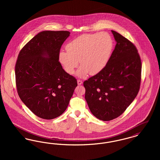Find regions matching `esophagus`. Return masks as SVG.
I'll use <instances>...</instances> for the list:
<instances>
[{"label":"esophagus","instance_id":"1","mask_svg":"<svg viewBox=\"0 0 160 160\" xmlns=\"http://www.w3.org/2000/svg\"><path fill=\"white\" fill-rule=\"evenodd\" d=\"M77 83H78V85H81V84H83V82L80 80H77Z\"/></svg>","mask_w":160,"mask_h":160}]
</instances>
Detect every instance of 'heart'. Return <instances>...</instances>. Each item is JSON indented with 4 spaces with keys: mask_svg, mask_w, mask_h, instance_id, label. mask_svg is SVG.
I'll return each instance as SVG.
<instances>
[{
    "mask_svg": "<svg viewBox=\"0 0 160 160\" xmlns=\"http://www.w3.org/2000/svg\"><path fill=\"white\" fill-rule=\"evenodd\" d=\"M113 48L112 39L106 33L83 34L71 41L67 52L61 51L59 59L65 71L73 74L80 62L77 71L80 77L96 75L106 67Z\"/></svg>",
    "mask_w": 160,
    "mask_h": 160,
    "instance_id": "obj_1",
    "label": "heart"
}]
</instances>
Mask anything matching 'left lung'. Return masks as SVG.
<instances>
[{
	"mask_svg": "<svg viewBox=\"0 0 160 160\" xmlns=\"http://www.w3.org/2000/svg\"><path fill=\"white\" fill-rule=\"evenodd\" d=\"M112 32L116 44L106 67L83 83L92 113L104 121L125 111L136 97L141 81L142 62L136 46L120 33Z\"/></svg>",
	"mask_w": 160,
	"mask_h": 160,
	"instance_id": "obj_1",
	"label": "left lung"
}]
</instances>
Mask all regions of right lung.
I'll return each instance as SVG.
<instances>
[{"label": "right lung", "instance_id": "1", "mask_svg": "<svg viewBox=\"0 0 160 160\" xmlns=\"http://www.w3.org/2000/svg\"><path fill=\"white\" fill-rule=\"evenodd\" d=\"M68 31H42L21 50L15 64L18 94L31 112L44 119H54L68 106L77 86L75 77L59 62Z\"/></svg>", "mask_w": 160, "mask_h": 160}]
</instances>
